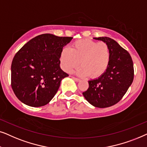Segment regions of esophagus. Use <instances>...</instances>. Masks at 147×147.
Masks as SVG:
<instances>
[{
    "label": "esophagus",
    "mask_w": 147,
    "mask_h": 147,
    "mask_svg": "<svg viewBox=\"0 0 147 147\" xmlns=\"http://www.w3.org/2000/svg\"><path fill=\"white\" fill-rule=\"evenodd\" d=\"M72 79H73L74 81H75L76 82H79L80 81V79H79V78H77V77H72Z\"/></svg>",
    "instance_id": "esophagus-1"
}]
</instances>
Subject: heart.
I'll return each instance as SVG.
<instances>
[{
	"mask_svg": "<svg viewBox=\"0 0 147 147\" xmlns=\"http://www.w3.org/2000/svg\"><path fill=\"white\" fill-rule=\"evenodd\" d=\"M60 61L62 68L67 72L77 68L81 62L82 67L78 70V75L97 78L102 75L108 67L110 50L105 43L78 40L72 44V49L67 47L62 49Z\"/></svg>",
	"mask_w": 147,
	"mask_h": 147,
	"instance_id": "heart-1",
	"label": "heart"
}]
</instances>
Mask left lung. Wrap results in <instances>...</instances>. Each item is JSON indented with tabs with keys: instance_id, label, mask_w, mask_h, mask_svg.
Masks as SVG:
<instances>
[{
	"instance_id": "8db88e82",
	"label": "left lung",
	"mask_w": 147,
	"mask_h": 147,
	"mask_svg": "<svg viewBox=\"0 0 147 147\" xmlns=\"http://www.w3.org/2000/svg\"><path fill=\"white\" fill-rule=\"evenodd\" d=\"M109 46L110 61L106 71L98 79L89 81V88L83 95L88 102L99 108L119 102L134 79L132 58L116 41L107 37L94 38Z\"/></svg>"
}]
</instances>
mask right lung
Wrapping results in <instances>:
<instances>
[{
	"label": "right lung",
	"mask_w": 147,
	"mask_h": 147,
	"mask_svg": "<svg viewBox=\"0 0 147 147\" xmlns=\"http://www.w3.org/2000/svg\"><path fill=\"white\" fill-rule=\"evenodd\" d=\"M72 39L42 34L17 52L11 64V87L21 102L41 107L52 100L62 79L68 76L60 67V56Z\"/></svg>",
	"instance_id": "1"
}]
</instances>
